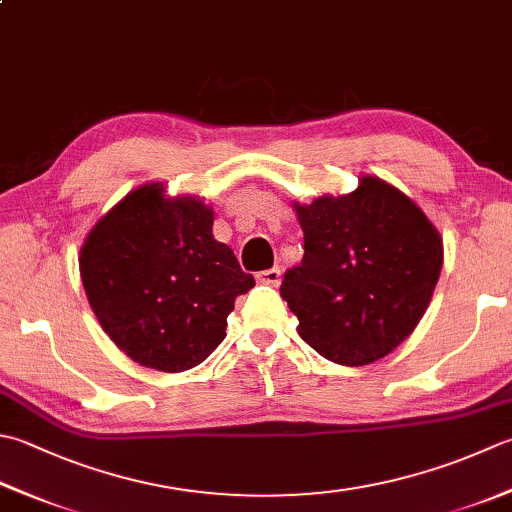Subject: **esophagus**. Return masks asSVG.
<instances>
[{
  "instance_id": "obj_1",
  "label": "esophagus",
  "mask_w": 512,
  "mask_h": 512,
  "mask_svg": "<svg viewBox=\"0 0 512 512\" xmlns=\"http://www.w3.org/2000/svg\"><path fill=\"white\" fill-rule=\"evenodd\" d=\"M257 279L262 284H268V286H279V284H282V270H279L277 266L268 268V270H264V273H259Z\"/></svg>"
}]
</instances>
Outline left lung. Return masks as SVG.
<instances>
[{
    "label": "left lung",
    "mask_w": 512,
    "mask_h": 512,
    "mask_svg": "<svg viewBox=\"0 0 512 512\" xmlns=\"http://www.w3.org/2000/svg\"><path fill=\"white\" fill-rule=\"evenodd\" d=\"M302 264L279 293L299 337L335 364L366 366L413 333L442 273L437 228L397 188L362 177L355 193L297 206Z\"/></svg>",
    "instance_id": "left-lung-1"
}]
</instances>
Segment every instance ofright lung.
<instances>
[{
    "mask_svg": "<svg viewBox=\"0 0 512 512\" xmlns=\"http://www.w3.org/2000/svg\"><path fill=\"white\" fill-rule=\"evenodd\" d=\"M79 270L90 308L119 350L164 373L202 364L226 337L235 299L255 286L213 237V210L133 190L90 230Z\"/></svg>",
    "mask_w": 512,
    "mask_h": 512,
    "instance_id": "right-lung-1",
    "label": "right lung"
}]
</instances>
